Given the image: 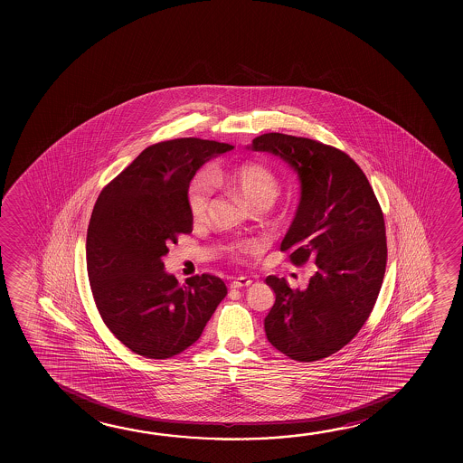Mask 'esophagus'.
I'll use <instances>...</instances> for the list:
<instances>
[{"instance_id": "esophagus-1", "label": "esophagus", "mask_w": 463, "mask_h": 463, "mask_svg": "<svg viewBox=\"0 0 463 463\" xmlns=\"http://www.w3.org/2000/svg\"><path fill=\"white\" fill-rule=\"evenodd\" d=\"M251 284L250 278H247V276H239V278H235L231 284H229V288H249Z\"/></svg>"}]
</instances>
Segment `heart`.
Returning a JSON list of instances; mask_svg holds the SVG:
<instances>
[{
	"label": "heart",
	"mask_w": 463,
	"mask_h": 463,
	"mask_svg": "<svg viewBox=\"0 0 463 463\" xmlns=\"http://www.w3.org/2000/svg\"><path fill=\"white\" fill-rule=\"evenodd\" d=\"M213 181L234 192L250 208L271 205L280 187L279 177L273 169L258 161H247L228 169L216 167L212 175L208 171H200L190 179L185 192L187 206L194 220H202L205 216L212 200ZM258 249V242H243L229 245L226 250L231 257L237 258L255 253Z\"/></svg>",
	"instance_id": "b5f03b06"
}]
</instances>
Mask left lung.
<instances>
[{
    "label": "left lung",
    "instance_id": "left-lung-1",
    "mask_svg": "<svg viewBox=\"0 0 463 463\" xmlns=\"http://www.w3.org/2000/svg\"><path fill=\"white\" fill-rule=\"evenodd\" d=\"M300 179V203L280 250L317 265L305 290L268 276L276 302L265 318L268 341L297 362H317L347 345L376 304L387 261L386 228L366 175L347 153L279 132L253 138Z\"/></svg>",
    "mask_w": 463,
    "mask_h": 463
}]
</instances>
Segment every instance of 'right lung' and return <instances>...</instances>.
Here are the masks:
<instances>
[{"instance_id": "right-lung-1", "label": "right lung", "mask_w": 463, "mask_h": 463, "mask_svg": "<svg viewBox=\"0 0 463 463\" xmlns=\"http://www.w3.org/2000/svg\"><path fill=\"white\" fill-rule=\"evenodd\" d=\"M234 146L175 138L145 148L101 190L87 229V273L101 318L137 355L165 360L203 333L228 294L212 274L179 284L163 257L192 232L190 179L208 159Z\"/></svg>"}]
</instances>
